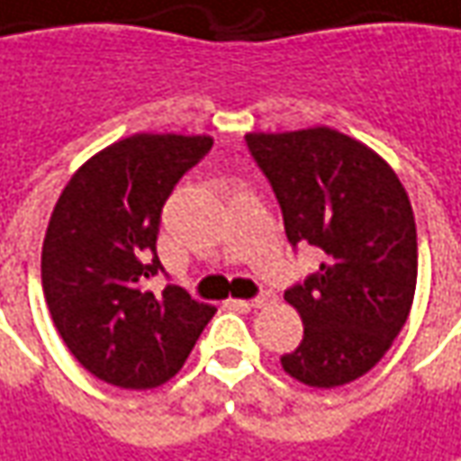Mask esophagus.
<instances>
[{
	"label": "esophagus",
	"instance_id": "esophagus-1",
	"mask_svg": "<svg viewBox=\"0 0 461 461\" xmlns=\"http://www.w3.org/2000/svg\"><path fill=\"white\" fill-rule=\"evenodd\" d=\"M271 294H261V296L250 298V301H236L238 306H246V309H263V306H268L271 303Z\"/></svg>",
	"mask_w": 461,
	"mask_h": 461
}]
</instances>
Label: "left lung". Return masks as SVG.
<instances>
[{"mask_svg":"<svg viewBox=\"0 0 461 461\" xmlns=\"http://www.w3.org/2000/svg\"><path fill=\"white\" fill-rule=\"evenodd\" d=\"M288 243L323 250L321 268L285 291L303 339L285 374L331 389L374 369L406 323L417 288V225L396 173L331 128L250 132Z\"/></svg>","mask_w":461,"mask_h":461,"instance_id":"left-lung-1","label":"left lung"}]
</instances>
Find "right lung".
Wrapping results in <instances>:
<instances>
[{
	"instance_id": "1",
	"label": "right lung",
	"mask_w": 461,
	"mask_h": 461,
	"mask_svg": "<svg viewBox=\"0 0 461 461\" xmlns=\"http://www.w3.org/2000/svg\"><path fill=\"white\" fill-rule=\"evenodd\" d=\"M205 135L140 132L97 152L57 200L42 246V288L57 331L92 376L155 389L183 369L215 306L180 285L160 296L165 200L211 152Z\"/></svg>"
}]
</instances>
